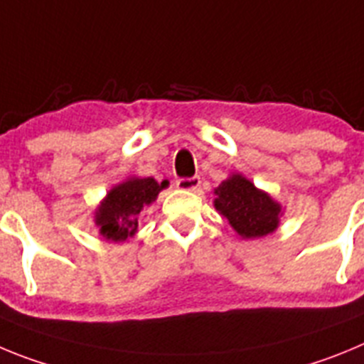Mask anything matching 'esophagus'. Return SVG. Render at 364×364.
<instances>
[{
  "label": "esophagus",
  "mask_w": 364,
  "mask_h": 364,
  "mask_svg": "<svg viewBox=\"0 0 364 364\" xmlns=\"http://www.w3.org/2000/svg\"><path fill=\"white\" fill-rule=\"evenodd\" d=\"M176 188L184 189V191H197L200 188V178L191 176V178H178L176 180Z\"/></svg>",
  "instance_id": "esophagus-1"
}]
</instances>
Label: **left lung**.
Instances as JSON below:
<instances>
[{"label": "left lung", "instance_id": "1", "mask_svg": "<svg viewBox=\"0 0 364 364\" xmlns=\"http://www.w3.org/2000/svg\"><path fill=\"white\" fill-rule=\"evenodd\" d=\"M215 208L242 239H259L279 228L282 205L235 173L215 189Z\"/></svg>", "mask_w": 364, "mask_h": 364}]
</instances>
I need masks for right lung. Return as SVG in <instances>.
Segmentation results:
<instances>
[{
	"label": "right lung",
	"instance_id": "right-lung-1",
	"mask_svg": "<svg viewBox=\"0 0 364 364\" xmlns=\"http://www.w3.org/2000/svg\"><path fill=\"white\" fill-rule=\"evenodd\" d=\"M169 186L167 180L156 182L154 178H127L107 193L98 210L95 222L100 235L112 242H124L138 230V217L146 205L153 204L159 193Z\"/></svg>",
	"mask_w": 364,
	"mask_h": 364
}]
</instances>
